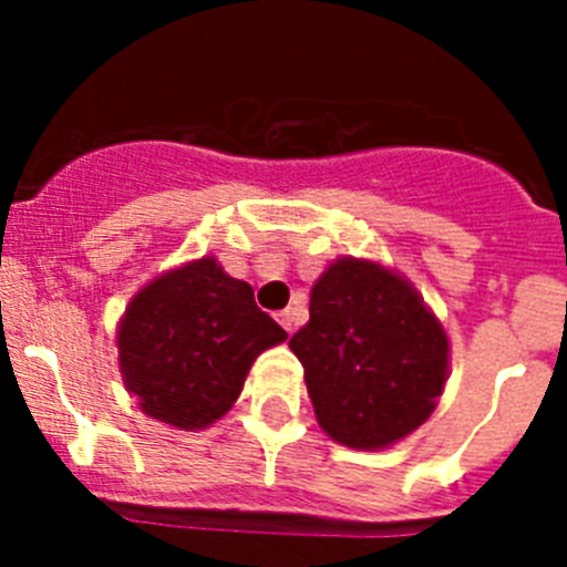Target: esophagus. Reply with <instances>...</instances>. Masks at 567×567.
I'll list each match as a JSON object with an SVG mask.
<instances>
[{"label": "esophagus", "instance_id": "1", "mask_svg": "<svg viewBox=\"0 0 567 567\" xmlns=\"http://www.w3.org/2000/svg\"><path fill=\"white\" fill-rule=\"evenodd\" d=\"M278 320H280V327H284L289 334H292L295 327H298V312H295V309H284V312L278 315Z\"/></svg>", "mask_w": 567, "mask_h": 567}]
</instances>
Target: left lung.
Returning <instances> with one entry per match:
<instances>
[{"label":"left lung","instance_id":"obj_1","mask_svg":"<svg viewBox=\"0 0 567 567\" xmlns=\"http://www.w3.org/2000/svg\"><path fill=\"white\" fill-rule=\"evenodd\" d=\"M289 349L303 363L320 429L378 452L429 420L449 380V338L417 289L374 260L338 258Z\"/></svg>","mask_w":567,"mask_h":567}]
</instances>
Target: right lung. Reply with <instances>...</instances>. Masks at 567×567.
<instances>
[{
	"mask_svg": "<svg viewBox=\"0 0 567 567\" xmlns=\"http://www.w3.org/2000/svg\"><path fill=\"white\" fill-rule=\"evenodd\" d=\"M287 332L255 307L247 280L215 258L189 260L150 280L118 323V365L127 392L153 420L193 432L221 420L249 365Z\"/></svg>",
	"mask_w": 567,
	"mask_h": 567,
	"instance_id": "right-lung-1",
	"label": "right lung"
}]
</instances>
